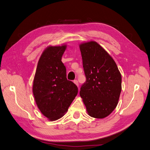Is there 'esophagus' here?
I'll use <instances>...</instances> for the list:
<instances>
[{
	"mask_svg": "<svg viewBox=\"0 0 150 150\" xmlns=\"http://www.w3.org/2000/svg\"><path fill=\"white\" fill-rule=\"evenodd\" d=\"M74 84L77 86H78H78H79V83H78V80H74Z\"/></svg>",
	"mask_w": 150,
	"mask_h": 150,
	"instance_id": "34e87169",
	"label": "esophagus"
}]
</instances>
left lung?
Returning <instances> with one entry per match:
<instances>
[{
	"instance_id": "8db88e82",
	"label": "left lung",
	"mask_w": 150,
	"mask_h": 150,
	"mask_svg": "<svg viewBox=\"0 0 150 150\" xmlns=\"http://www.w3.org/2000/svg\"><path fill=\"white\" fill-rule=\"evenodd\" d=\"M86 81L83 98L90 116L104 118L116 108L121 91V75L113 59L96 42L80 45Z\"/></svg>"
}]
</instances>
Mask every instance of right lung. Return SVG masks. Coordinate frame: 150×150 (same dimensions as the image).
<instances>
[{
  "label": "right lung",
  "instance_id": "right-lung-1",
  "mask_svg": "<svg viewBox=\"0 0 150 150\" xmlns=\"http://www.w3.org/2000/svg\"><path fill=\"white\" fill-rule=\"evenodd\" d=\"M66 46H50L40 56L33 83L38 107L51 121L61 118L78 94V88L67 79L66 68L61 61Z\"/></svg>",
  "mask_w": 150,
  "mask_h": 150
}]
</instances>
